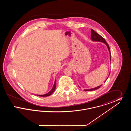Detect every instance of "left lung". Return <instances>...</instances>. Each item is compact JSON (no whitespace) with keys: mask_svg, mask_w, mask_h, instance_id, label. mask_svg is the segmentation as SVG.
Here are the masks:
<instances>
[{"mask_svg":"<svg viewBox=\"0 0 131 131\" xmlns=\"http://www.w3.org/2000/svg\"><path fill=\"white\" fill-rule=\"evenodd\" d=\"M91 39L92 40L94 41H98V42H103L104 43L106 44L108 48V50H109V52H110V60L111 61V50H110V47H109V45L107 44V43L106 42V40H105V39L103 37H102L100 35H99V34H98L97 32H96L93 29H91ZM108 75V77H109ZM107 79L106 80V81L107 80ZM101 86H102V85H101L99 86H97V87H95V88H91V89H85L84 91H93V90H96V89H99V88L101 87Z\"/></svg>","mask_w":131,"mask_h":131,"instance_id":"1","label":"left lung"}]
</instances>
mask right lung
I'll return each instance as SVG.
<instances>
[{
	"label": "right lung",
	"mask_w": 131,
	"mask_h": 131,
	"mask_svg": "<svg viewBox=\"0 0 131 131\" xmlns=\"http://www.w3.org/2000/svg\"><path fill=\"white\" fill-rule=\"evenodd\" d=\"M56 80H55L54 81V85H53V86L52 87V89L50 91V92L46 94H44V95H37V96H41V97H47V96H49L50 95H51L53 93V92L54 91L55 89H56Z\"/></svg>",
	"instance_id": "add662e5"
}]
</instances>
